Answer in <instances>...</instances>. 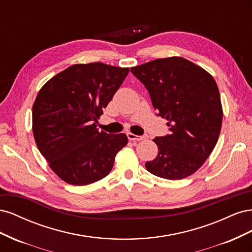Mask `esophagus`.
<instances>
[{"instance_id": "34e87169", "label": "esophagus", "mask_w": 252, "mask_h": 252, "mask_svg": "<svg viewBox=\"0 0 252 252\" xmlns=\"http://www.w3.org/2000/svg\"><path fill=\"white\" fill-rule=\"evenodd\" d=\"M127 136H128V139L132 141V142H139V141H142L145 138L144 135H136V134H133V133H130V132L127 133Z\"/></svg>"}]
</instances>
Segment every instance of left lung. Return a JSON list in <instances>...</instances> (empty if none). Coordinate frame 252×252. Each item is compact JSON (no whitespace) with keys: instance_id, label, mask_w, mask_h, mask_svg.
I'll use <instances>...</instances> for the list:
<instances>
[{"instance_id":"1","label":"left lung","mask_w":252,"mask_h":252,"mask_svg":"<svg viewBox=\"0 0 252 252\" xmlns=\"http://www.w3.org/2000/svg\"><path fill=\"white\" fill-rule=\"evenodd\" d=\"M148 90L157 116L169 133L154 139L158 156L145 163L157 177L181 180L204 164L218 142L223 110L217 83L203 68L172 57L130 68Z\"/></svg>"}]
</instances>
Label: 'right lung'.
Masks as SVG:
<instances>
[{"mask_svg":"<svg viewBox=\"0 0 252 252\" xmlns=\"http://www.w3.org/2000/svg\"><path fill=\"white\" fill-rule=\"evenodd\" d=\"M129 68L100 62L68 67L39 91L32 107L36 146L68 184L102 180L128 143L125 133L98 131L97 119L127 77Z\"/></svg>","mask_w":252,"mask_h":252,"instance_id":"1","label":"right lung"}]
</instances>
